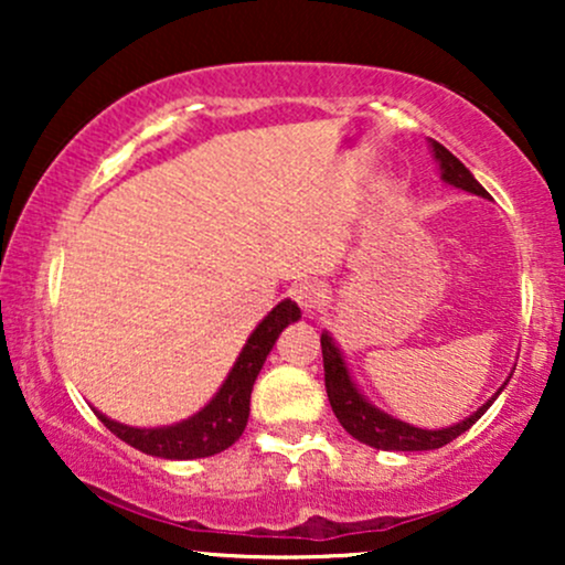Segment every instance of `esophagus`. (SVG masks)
Masks as SVG:
<instances>
[{"instance_id":"34e87169","label":"esophagus","mask_w":565,"mask_h":565,"mask_svg":"<svg viewBox=\"0 0 565 565\" xmlns=\"http://www.w3.org/2000/svg\"><path fill=\"white\" fill-rule=\"evenodd\" d=\"M291 297H295V302L300 305L305 313H313V310L323 302V289L321 284L316 281H300L291 287Z\"/></svg>"}]
</instances>
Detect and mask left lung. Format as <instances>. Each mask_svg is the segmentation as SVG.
<instances>
[{"label":"left lung","mask_w":565,"mask_h":565,"mask_svg":"<svg viewBox=\"0 0 565 565\" xmlns=\"http://www.w3.org/2000/svg\"><path fill=\"white\" fill-rule=\"evenodd\" d=\"M430 151L438 161L440 180L454 188H462V191L476 193V196L489 199V191L472 178V172L462 164L451 151H446L444 146L436 140H430ZM321 353H323V382H327V395L329 404H332L334 417L340 419V425L361 444L372 446V449L382 451H430L440 449V446L451 444L454 438L462 436L465 430H470L478 419L483 417L486 408L497 401V395L502 393V387L494 393V398H489L486 404L472 412L470 417L459 419L457 425L440 427V430H423V427H414L404 423V419H395L391 414H385L382 408L369 404L366 395L355 387L353 377H350V369L345 364V355L337 348L334 337L329 332L321 334Z\"/></svg>","instance_id":"left-lung-1"}]
</instances>
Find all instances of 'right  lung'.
I'll return each mask as SVG.
<instances>
[{
    "label": "right lung",
    "instance_id": "obj_1",
    "mask_svg": "<svg viewBox=\"0 0 565 565\" xmlns=\"http://www.w3.org/2000/svg\"><path fill=\"white\" fill-rule=\"evenodd\" d=\"M300 321V308L297 302L281 300L270 310L265 319L257 323L255 332L249 334L246 345L238 353L236 364L228 372L220 391L212 395V401L193 417L183 423L164 425V427H129L116 423L97 412V419L121 438L125 444L132 446L142 454L161 459H201L212 457V454L225 451L228 446L242 438L246 419H249V398L252 387H255L257 374L274 350L278 334L289 327V323Z\"/></svg>",
    "mask_w": 565,
    "mask_h": 565
}]
</instances>
